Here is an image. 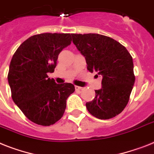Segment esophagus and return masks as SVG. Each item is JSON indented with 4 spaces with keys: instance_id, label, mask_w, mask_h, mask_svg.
<instances>
[{
    "instance_id": "1",
    "label": "esophagus",
    "mask_w": 154,
    "mask_h": 154,
    "mask_svg": "<svg viewBox=\"0 0 154 154\" xmlns=\"http://www.w3.org/2000/svg\"><path fill=\"white\" fill-rule=\"evenodd\" d=\"M75 89H76V91H78V90L82 89V88L80 87V86H75Z\"/></svg>"
}]
</instances>
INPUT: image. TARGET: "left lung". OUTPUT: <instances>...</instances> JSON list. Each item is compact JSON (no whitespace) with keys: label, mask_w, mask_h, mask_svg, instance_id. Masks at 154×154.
I'll list each match as a JSON object with an SVG mask.
<instances>
[{"label":"left lung","mask_w":154,"mask_h":154,"mask_svg":"<svg viewBox=\"0 0 154 154\" xmlns=\"http://www.w3.org/2000/svg\"><path fill=\"white\" fill-rule=\"evenodd\" d=\"M73 42L85 57L87 69L102 77V88L86 103L88 112L100 119H109L123 111L135 81L133 59L126 47L99 34H71ZM97 75V76H98Z\"/></svg>","instance_id":"left-lung-1"}]
</instances>
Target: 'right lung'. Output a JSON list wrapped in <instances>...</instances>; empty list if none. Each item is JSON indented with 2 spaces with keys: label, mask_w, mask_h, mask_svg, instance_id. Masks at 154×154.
Here are the masks:
<instances>
[{
  "label": "right lung",
  "mask_w": 154,
  "mask_h": 154,
  "mask_svg": "<svg viewBox=\"0 0 154 154\" xmlns=\"http://www.w3.org/2000/svg\"><path fill=\"white\" fill-rule=\"evenodd\" d=\"M71 41L70 34H38L25 40L12 56L8 74L12 98L36 124L51 126L59 120L75 91L73 84L58 85L47 75L54 71L58 54Z\"/></svg>",
  "instance_id": "add662e5"
}]
</instances>
